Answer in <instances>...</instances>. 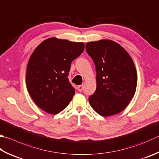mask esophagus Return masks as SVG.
I'll return each mask as SVG.
<instances>
[{
	"instance_id": "obj_1",
	"label": "esophagus",
	"mask_w": 159,
	"mask_h": 159,
	"mask_svg": "<svg viewBox=\"0 0 159 159\" xmlns=\"http://www.w3.org/2000/svg\"><path fill=\"white\" fill-rule=\"evenodd\" d=\"M83 89H84V86L83 85H80V86H77V89H78V91H80V92L82 91Z\"/></svg>"
}]
</instances>
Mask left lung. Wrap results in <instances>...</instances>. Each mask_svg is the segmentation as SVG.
Wrapping results in <instances>:
<instances>
[{"mask_svg": "<svg viewBox=\"0 0 159 159\" xmlns=\"http://www.w3.org/2000/svg\"><path fill=\"white\" fill-rule=\"evenodd\" d=\"M96 70L97 88L89 98L91 107L107 117L124 110L136 92L137 73L132 59L120 45L111 40L86 44Z\"/></svg>", "mask_w": 159, "mask_h": 159, "instance_id": "obj_1", "label": "left lung"}]
</instances>
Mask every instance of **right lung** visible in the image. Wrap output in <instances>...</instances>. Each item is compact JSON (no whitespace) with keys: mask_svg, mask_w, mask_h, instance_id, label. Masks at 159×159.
<instances>
[{"mask_svg":"<svg viewBox=\"0 0 159 159\" xmlns=\"http://www.w3.org/2000/svg\"><path fill=\"white\" fill-rule=\"evenodd\" d=\"M84 49L82 42L49 38L32 52L26 85L33 101L44 111L57 114L70 103L75 93L68 78L70 64Z\"/></svg>","mask_w":159,"mask_h":159,"instance_id":"right-lung-1","label":"right lung"}]
</instances>
